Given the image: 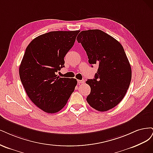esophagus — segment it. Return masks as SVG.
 Returning a JSON list of instances; mask_svg holds the SVG:
<instances>
[{
    "instance_id": "obj_1",
    "label": "esophagus",
    "mask_w": 153,
    "mask_h": 153,
    "mask_svg": "<svg viewBox=\"0 0 153 153\" xmlns=\"http://www.w3.org/2000/svg\"><path fill=\"white\" fill-rule=\"evenodd\" d=\"M77 83L79 84V85H80V84L85 83V80H84V79H82V80H77Z\"/></svg>"
}]
</instances>
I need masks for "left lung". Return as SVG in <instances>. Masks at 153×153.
<instances>
[{"label":"left lung","mask_w":153,"mask_h":153,"mask_svg":"<svg viewBox=\"0 0 153 153\" xmlns=\"http://www.w3.org/2000/svg\"><path fill=\"white\" fill-rule=\"evenodd\" d=\"M77 41L89 63L98 65L95 78L86 82L91 88L86 100L97 111H109L123 100L131 82V66L124 49L114 37L97 29L81 31Z\"/></svg>","instance_id":"8db88e82"}]
</instances>
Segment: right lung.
Returning <instances> with one entry per match:
<instances>
[{
  "mask_svg": "<svg viewBox=\"0 0 153 153\" xmlns=\"http://www.w3.org/2000/svg\"><path fill=\"white\" fill-rule=\"evenodd\" d=\"M79 30L53 31L28 44L19 68L22 85L31 101L47 113L60 111L74 91L76 79L56 74Z\"/></svg>",
  "mask_w": 153,
  "mask_h": 153,
  "instance_id": "1",
  "label": "right lung"
}]
</instances>
